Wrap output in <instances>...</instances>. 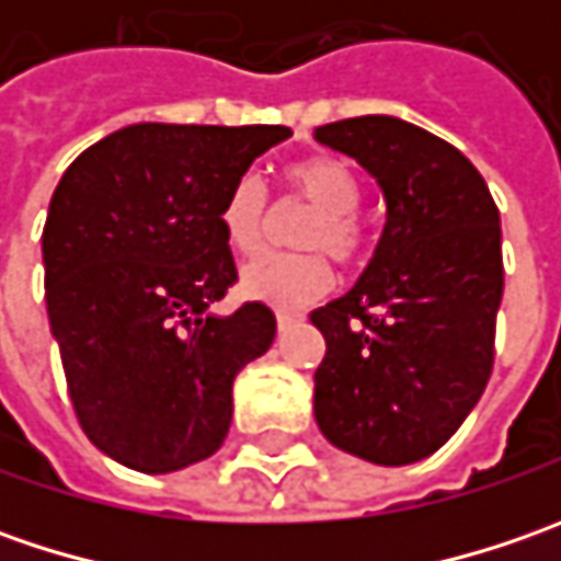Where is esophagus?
<instances>
[{
  "instance_id": "1",
  "label": "esophagus",
  "mask_w": 561,
  "mask_h": 561,
  "mask_svg": "<svg viewBox=\"0 0 561 561\" xmlns=\"http://www.w3.org/2000/svg\"><path fill=\"white\" fill-rule=\"evenodd\" d=\"M274 318H277V331H280V334H284V331H290L293 324L299 321V314L296 312H277Z\"/></svg>"
}]
</instances>
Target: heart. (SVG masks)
Here are the masks:
<instances>
[{
	"label": "heart",
	"instance_id": "obj_1",
	"mask_svg": "<svg viewBox=\"0 0 561 561\" xmlns=\"http://www.w3.org/2000/svg\"><path fill=\"white\" fill-rule=\"evenodd\" d=\"M284 196L312 205L314 215L299 233V247L314 252H265L240 271V290L249 299L274 309H299L331 290L328 252L340 265H356L368 249V230L358 218V205L365 199V181L358 168L336 156H312L290 162L280 174ZM268 190L255 178L243 174L227 190L218 225L227 247L240 255H252L265 243L268 233Z\"/></svg>",
	"mask_w": 561,
	"mask_h": 561
}]
</instances>
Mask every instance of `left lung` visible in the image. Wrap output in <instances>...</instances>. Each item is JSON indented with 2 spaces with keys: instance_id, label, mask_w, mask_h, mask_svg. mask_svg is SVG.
<instances>
[{
  "instance_id": "obj_1",
  "label": "left lung",
  "mask_w": 561,
  "mask_h": 561,
  "mask_svg": "<svg viewBox=\"0 0 561 561\" xmlns=\"http://www.w3.org/2000/svg\"><path fill=\"white\" fill-rule=\"evenodd\" d=\"M314 140L353 156L387 199L371 265L309 314L328 343L314 421L365 462H419L459 431L493 371L500 208L456 146L409 121H334Z\"/></svg>"
}]
</instances>
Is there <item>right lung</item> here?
Here are the masks:
<instances>
[{
	"instance_id": "1",
	"label": "right lung",
	"mask_w": 561,
	"mask_h": 561,
	"mask_svg": "<svg viewBox=\"0 0 561 561\" xmlns=\"http://www.w3.org/2000/svg\"><path fill=\"white\" fill-rule=\"evenodd\" d=\"M280 124H130L80 152L43 227L46 312L83 434L146 474L208 459L233 377L268 353L274 312L208 314L237 284L218 211Z\"/></svg>"
}]
</instances>
